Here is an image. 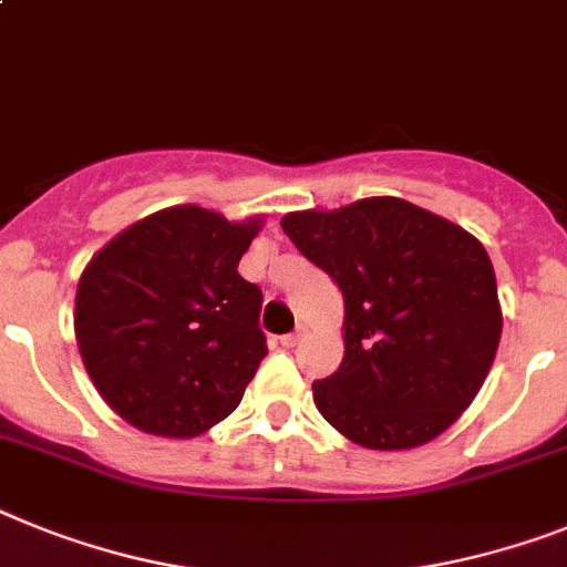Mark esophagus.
<instances>
[{"label":"esophagus","mask_w":567,"mask_h":567,"mask_svg":"<svg viewBox=\"0 0 567 567\" xmlns=\"http://www.w3.org/2000/svg\"><path fill=\"white\" fill-rule=\"evenodd\" d=\"M302 337H306V331L299 328V331H293V334H285L279 342H282L285 349H293V346H299V340H302Z\"/></svg>","instance_id":"esophagus-1"}]
</instances>
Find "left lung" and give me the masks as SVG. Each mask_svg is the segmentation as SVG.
<instances>
[{
    "label": "left lung",
    "instance_id": "left-lung-1",
    "mask_svg": "<svg viewBox=\"0 0 567 567\" xmlns=\"http://www.w3.org/2000/svg\"><path fill=\"white\" fill-rule=\"evenodd\" d=\"M285 236L342 291V363L313 383L320 415L365 450H412L450 430L496 360L502 306L473 233L374 195L299 210Z\"/></svg>",
    "mask_w": 567,
    "mask_h": 567
}]
</instances>
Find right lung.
Here are the masks:
<instances>
[{
    "label": "right lung",
    "instance_id": "add662e5",
    "mask_svg": "<svg viewBox=\"0 0 567 567\" xmlns=\"http://www.w3.org/2000/svg\"><path fill=\"white\" fill-rule=\"evenodd\" d=\"M261 225L175 204L85 265L74 299L80 357L100 398L135 430L195 437L241 403L268 354L261 291L236 270Z\"/></svg>",
    "mask_w": 567,
    "mask_h": 567
}]
</instances>
